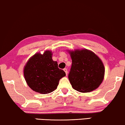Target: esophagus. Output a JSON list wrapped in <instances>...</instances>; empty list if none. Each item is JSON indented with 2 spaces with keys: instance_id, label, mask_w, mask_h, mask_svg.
<instances>
[{
  "instance_id": "1",
  "label": "esophagus",
  "mask_w": 125,
  "mask_h": 125,
  "mask_svg": "<svg viewBox=\"0 0 125 125\" xmlns=\"http://www.w3.org/2000/svg\"><path fill=\"white\" fill-rule=\"evenodd\" d=\"M63 70H64V71L65 72V73H66V75H67V68H64V69H63Z\"/></svg>"
}]
</instances>
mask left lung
Here are the masks:
<instances>
[{"instance_id": "left-lung-1", "label": "left lung", "mask_w": 125, "mask_h": 125, "mask_svg": "<svg viewBox=\"0 0 125 125\" xmlns=\"http://www.w3.org/2000/svg\"><path fill=\"white\" fill-rule=\"evenodd\" d=\"M68 52L72 59L68 74L72 87L82 93L97 89L103 82L105 75L104 66L100 58L86 49Z\"/></svg>"}]
</instances>
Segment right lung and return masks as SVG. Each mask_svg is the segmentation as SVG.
Masks as SVG:
<instances>
[{
  "mask_svg": "<svg viewBox=\"0 0 125 125\" xmlns=\"http://www.w3.org/2000/svg\"><path fill=\"white\" fill-rule=\"evenodd\" d=\"M52 51L43 54L36 53L28 61L24 68V76L28 85L35 92L47 94L57 89L59 80L66 76L58 63L52 59Z\"/></svg>",
  "mask_w": 125,
  "mask_h": 125,
  "instance_id": "add662e5",
  "label": "right lung"
}]
</instances>
